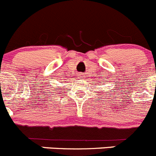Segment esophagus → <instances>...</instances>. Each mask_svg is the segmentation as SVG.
Here are the masks:
<instances>
[{
    "mask_svg": "<svg viewBox=\"0 0 156 156\" xmlns=\"http://www.w3.org/2000/svg\"><path fill=\"white\" fill-rule=\"evenodd\" d=\"M84 76L83 75V74H80V75H79V77H80V79H82V78H83V77Z\"/></svg>",
    "mask_w": 156,
    "mask_h": 156,
    "instance_id": "1",
    "label": "esophagus"
}]
</instances>
